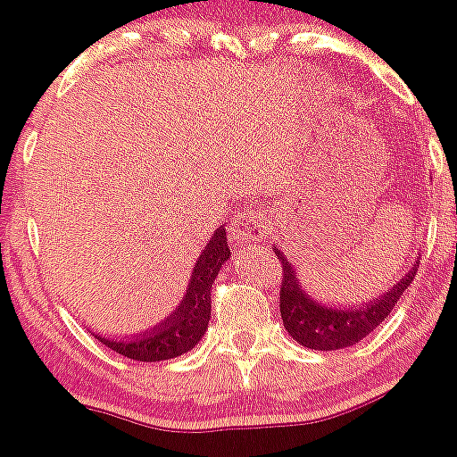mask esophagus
Here are the masks:
<instances>
[{"label": "esophagus", "instance_id": "34e87169", "mask_svg": "<svg viewBox=\"0 0 457 457\" xmlns=\"http://www.w3.org/2000/svg\"><path fill=\"white\" fill-rule=\"evenodd\" d=\"M262 228H265V219H262L261 212H245L241 219L234 220L232 237L237 243H252L261 238Z\"/></svg>", "mask_w": 457, "mask_h": 457}]
</instances>
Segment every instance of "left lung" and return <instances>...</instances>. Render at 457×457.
<instances>
[{
    "mask_svg": "<svg viewBox=\"0 0 457 457\" xmlns=\"http://www.w3.org/2000/svg\"><path fill=\"white\" fill-rule=\"evenodd\" d=\"M283 265V283H280V316L285 329L298 345L318 352H334L356 345L367 338L386 316L394 312L404 289L411 285L418 267L413 265L398 283L386 289L382 296L362 303L361 307H327L316 303L296 278L292 261L285 258L278 247H274Z\"/></svg>",
    "mask_w": 457,
    "mask_h": 457,
    "instance_id": "left-lung-1",
    "label": "left lung"
}]
</instances>
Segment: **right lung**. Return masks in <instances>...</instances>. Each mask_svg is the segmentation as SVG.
Wrapping results in <instances>:
<instances>
[{
	"label": "right lung",
	"mask_w": 457,
	"mask_h": 457,
	"mask_svg": "<svg viewBox=\"0 0 457 457\" xmlns=\"http://www.w3.org/2000/svg\"><path fill=\"white\" fill-rule=\"evenodd\" d=\"M229 256L232 254H229L228 237H225V228L220 225L205 250L201 252L199 261L192 270L186 296L172 314L156 327H150L147 331H141L128 340L108 338V336L99 334H95V338L112 352L141 362L170 361V358L187 353L205 334L212 314V283Z\"/></svg>",
	"instance_id": "right-lung-1"
}]
</instances>
